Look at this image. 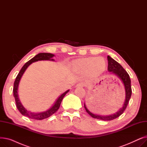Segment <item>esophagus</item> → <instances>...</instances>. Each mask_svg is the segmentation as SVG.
Wrapping results in <instances>:
<instances>
[{"label":"esophagus","instance_id":"esophagus-1","mask_svg":"<svg viewBox=\"0 0 147 147\" xmlns=\"http://www.w3.org/2000/svg\"><path fill=\"white\" fill-rule=\"evenodd\" d=\"M84 84L83 82L79 83L78 84L76 85V87H84Z\"/></svg>","mask_w":147,"mask_h":147}]
</instances>
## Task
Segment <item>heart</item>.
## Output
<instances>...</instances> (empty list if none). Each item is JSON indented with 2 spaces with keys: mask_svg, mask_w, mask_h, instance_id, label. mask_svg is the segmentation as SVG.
<instances>
[{
  "mask_svg": "<svg viewBox=\"0 0 147 147\" xmlns=\"http://www.w3.org/2000/svg\"><path fill=\"white\" fill-rule=\"evenodd\" d=\"M106 62L102 57H90L77 61L74 68L82 73H90L92 75L97 76L101 74L105 69Z\"/></svg>",
  "mask_w": 147,
  "mask_h": 147,
  "instance_id": "heart-1",
  "label": "heart"
}]
</instances>
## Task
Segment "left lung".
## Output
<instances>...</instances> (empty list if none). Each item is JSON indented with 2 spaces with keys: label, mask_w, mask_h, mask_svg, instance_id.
Listing matches in <instances>:
<instances>
[{
  "label": "left lung",
  "mask_w": 147,
  "mask_h": 147,
  "mask_svg": "<svg viewBox=\"0 0 147 147\" xmlns=\"http://www.w3.org/2000/svg\"><path fill=\"white\" fill-rule=\"evenodd\" d=\"M108 71L110 73L114 74V75L117 76L118 78L121 80L123 84H124L125 92H126V97L125 101L121 109L115 113L109 115H97L91 113L86 107L85 103L84 104V109H85L86 112L90 115L94 119H96L98 120H102L105 121H110L114 120L119 117L120 115H121L129 103L130 98L132 95V88H131V81L129 75L127 73L125 69L123 68V67L119 64L117 61H115L114 59H113L111 57L108 56Z\"/></svg>",
  "instance_id": "1"
}]
</instances>
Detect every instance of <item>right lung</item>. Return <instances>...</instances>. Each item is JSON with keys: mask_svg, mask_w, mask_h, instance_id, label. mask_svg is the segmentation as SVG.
Returning a JSON list of instances; mask_svg holds the SVG:
<instances>
[{"mask_svg": "<svg viewBox=\"0 0 147 147\" xmlns=\"http://www.w3.org/2000/svg\"><path fill=\"white\" fill-rule=\"evenodd\" d=\"M55 55H54L53 54H52L50 53H40L37 54V55H36L34 57H33V58L29 60L28 62H27V63L24 65V66L22 67V68L21 69V70L20 71L18 74L17 75V78L15 79V80L14 82L13 93V96L15 98V103H16L17 108L21 114L30 119L37 120H41L45 119H47L50 116H51L52 114L55 113L57 111V110L59 109L62 100H63L64 96L69 92V90H67V91L64 92L63 94H61L58 98V99L56 100L55 102L54 103V104L50 108L49 110L42 113H32L28 111L24 107H23V105L21 103V101H20V99L18 98V89L19 83L23 74H24V73L25 72L28 67L31 64H32L33 63H34V62H36L38 61H42V60L54 61V59H52V58Z\"/></svg>", "mask_w": 147, "mask_h": 147, "instance_id": "right-lung-1", "label": "right lung"}]
</instances>
